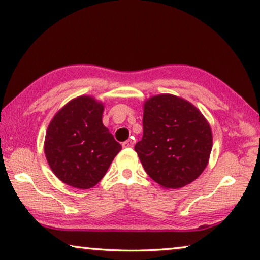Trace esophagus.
<instances>
[{"instance_id": "34e87169", "label": "esophagus", "mask_w": 260, "mask_h": 260, "mask_svg": "<svg viewBox=\"0 0 260 260\" xmlns=\"http://www.w3.org/2000/svg\"><path fill=\"white\" fill-rule=\"evenodd\" d=\"M122 147L123 148H131V147H133V141L132 140H127V141H125L122 144Z\"/></svg>"}]
</instances>
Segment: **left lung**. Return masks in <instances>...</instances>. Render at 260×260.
<instances>
[{"mask_svg":"<svg viewBox=\"0 0 260 260\" xmlns=\"http://www.w3.org/2000/svg\"><path fill=\"white\" fill-rule=\"evenodd\" d=\"M144 135L135 152L146 173L164 188H180L194 181L208 164L211 126L185 99L154 95L144 102Z\"/></svg>","mask_w":260,"mask_h":260,"instance_id":"left-lung-1","label":"left lung"}]
</instances>
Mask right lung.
<instances>
[{
	"label": "right lung",
	"mask_w": 260,
	"mask_h": 260,
	"mask_svg": "<svg viewBox=\"0 0 260 260\" xmlns=\"http://www.w3.org/2000/svg\"><path fill=\"white\" fill-rule=\"evenodd\" d=\"M105 106L89 95L73 99L46 132V159L53 173L72 187L88 189L105 177L121 145L102 123Z\"/></svg>",
	"instance_id": "add662e5"
}]
</instances>
